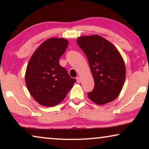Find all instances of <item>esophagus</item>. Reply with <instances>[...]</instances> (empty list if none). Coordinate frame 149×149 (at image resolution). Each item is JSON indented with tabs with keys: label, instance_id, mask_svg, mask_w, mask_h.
<instances>
[{
	"label": "esophagus",
	"instance_id": "1",
	"mask_svg": "<svg viewBox=\"0 0 149 149\" xmlns=\"http://www.w3.org/2000/svg\"><path fill=\"white\" fill-rule=\"evenodd\" d=\"M76 79H77V83H80L81 82V78L79 77H77V78H76Z\"/></svg>",
	"mask_w": 149,
	"mask_h": 149
}]
</instances>
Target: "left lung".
Here are the masks:
<instances>
[{"label": "left lung", "instance_id": "1", "mask_svg": "<svg viewBox=\"0 0 149 149\" xmlns=\"http://www.w3.org/2000/svg\"><path fill=\"white\" fill-rule=\"evenodd\" d=\"M77 44L86 55L95 86L89 98L102 105L117 98L125 79V66L115 46L99 35L81 36Z\"/></svg>", "mask_w": 149, "mask_h": 149}]
</instances>
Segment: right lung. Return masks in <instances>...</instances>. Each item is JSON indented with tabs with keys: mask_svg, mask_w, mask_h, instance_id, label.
<instances>
[{
	"mask_svg": "<svg viewBox=\"0 0 149 149\" xmlns=\"http://www.w3.org/2000/svg\"><path fill=\"white\" fill-rule=\"evenodd\" d=\"M68 45L64 38H49L36 49L28 62L26 86L34 99L45 107L58 104L76 82L59 63Z\"/></svg>",
	"mask_w": 149,
	"mask_h": 149,
	"instance_id": "right-lung-1",
	"label": "right lung"
}]
</instances>
